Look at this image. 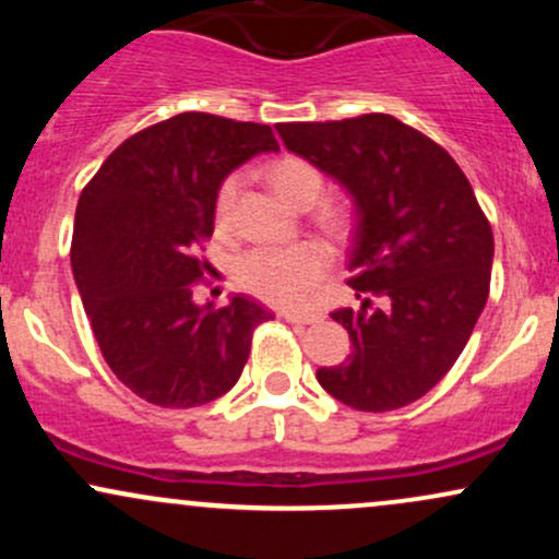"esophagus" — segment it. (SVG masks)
Masks as SVG:
<instances>
[{
	"label": "esophagus",
	"mask_w": 559,
	"mask_h": 559,
	"mask_svg": "<svg viewBox=\"0 0 559 559\" xmlns=\"http://www.w3.org/2000/svg\"><path fill=\"white\" fill-rule=\"evenodd\" d=\"M284 318L294 325H310V323H318V320H320V316H312V312H286Z\"/></svg>",
	"instance_id": "1"
}]
</instances>
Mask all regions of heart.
<instances>
[{
  "instance_id": "b5f03b06",
  "label": "heart",
  "mask_w": 559,
  "mask_h": 559,
  "mask_svg": "<svg viewBox=\"0 0 559 559\" xmlns=\"http://www.w3.org/2000/svg\"><path fill=\"white\" fill-rule=\"evenodd\" d=\"M267 181L286 204L307 210L323 197L325 178L318 165L297 155H284L267 168ZM239 178L228 176L215 197V217L226 226L234 213ZM318 221L325 228L342 230L346 226V207L325 204L320 207ZM331 267V254L323 243L301 241L294 247H258L247 252L236 265V284L247 288L254 297L278 307H297L312 294Z\"/></svg>"
}]
</instances>
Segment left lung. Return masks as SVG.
Listing matches in <instances>:
<instances>
[{"label":"left lung","mask_w":559,"mask_h":559,"mask_svg":"<svg viewBox=\"0 0 559 559\" xmlns=\"http://www.w3.org/2000/svg\"><path fill=\"white\" fill-rule=\"evenodd\" d=\"M275 131L336 178L357 213L346 284L362 307L331 312L352 355L320 368V386L365 413L420 400L449 373L489 299L493 236L471 181L444 146L394 115Z\"/></svg>","instance_id":"1"}]
</instances>
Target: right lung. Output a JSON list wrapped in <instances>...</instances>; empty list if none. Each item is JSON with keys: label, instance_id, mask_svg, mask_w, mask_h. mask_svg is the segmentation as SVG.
I'll return each instance as SVG.
<instances>
[{"label": "right lung", "instance_id": "right-lung-1", "mask_svg": "<svg viewBox=\"0 0 559 559\" xmlns=\"http://www.w3.org/2000/svg\"><path fill=\"white\" fill-rule=\"evenodd\" d=\"M278 152L271 126L181 112L128 136L81 191L70 265L102 357L157 407H199L239 381L252 333L273 318L236 294L199 307V258L223 178Z\"/></svg>", "mask_w": 559, "mask_h": 559}]
</instances>
